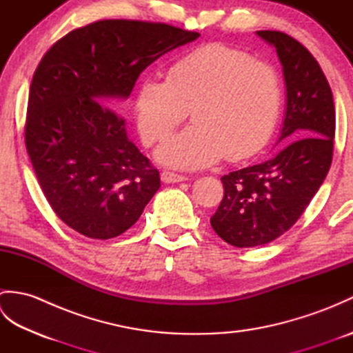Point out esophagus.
Returning <instances> with one entry per match:
<instances>
[{
    "label": "esophagus",
    "instance_id": "1",
    "mask_svg": "<svg viewBox=\"0 0 353 353\" xmlns=\"http://www.w3.org/2000/svg\"><path fill=\"white\" fill-rule=\"evenodd\" d=\"M161 179H162V182H165V183H179V182L188 181V177H186V176L176 174V172H171V171H162Z\"/></svg>",
    "mask_w": 353,
    "mask_h": 353
}]
</instances>
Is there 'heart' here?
Returning a JSON list of instances; mask_svg holds the SVG:
<instances>
[{
	"label": "heart",
	"mask_w": 353,
	"mask_h": 353,
	"mask_svg": "<svg viewBox=\"0 0 353 353\" xmlns=\"http://www.w3.org/2000/svg\"><path fill=\"white\" fill-rule=\"evenodd\" d=\"M282 106L279 74L272 65L224 45H208L172 63L163 80L141 81L134 100L141 138L167 139L191 117L194 124L157 150L159 162L196 170L256 154L276 127Z\"/></svg>",
	"instance_id": "b5f03b06"
}]
</instances>
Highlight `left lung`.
<instances>
[{
  "instance_id": "1",
  "label": "left lung",
  "mask_w": 353,
  "mask_h": 353,
  "mask_svg": "<svg viewBox=\"0 0 353 353\" xmlns=\"http://www.w3.org/2000/svg\"><path fill=\"white\" fill-rule=\"evenodd\" d=\"M279 57L287 110L277 142L285 144L272 159L221 177L224 196L211 226L235 247L273 241L294 224L331 168L335 108L332 91L319 62L294 37L256 32Z\"/></svg>"
}]
</instances>
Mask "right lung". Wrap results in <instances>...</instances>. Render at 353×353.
<instances>
[{"label":"right lung","instance_id":"obj_1","mask_svg":"<svg viewBox=\"0 0 353 353\" xmlns=\"http://www.w3.org/2000/svg\"><path fill=\"white\" fill-rule=\"evenodd\" d=\"M199 36L161 22L104 19L45 52L30 85L26 147L66 226L109 239L138 221L161 177L127 137L119 110L148 65Z\"/></svg>","mask_w":353,"mask_h":353}]
</instances>
